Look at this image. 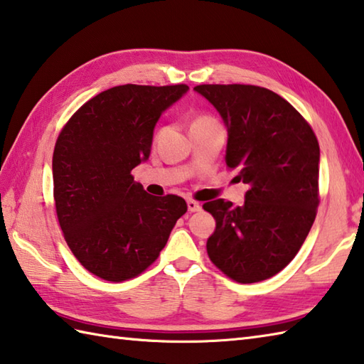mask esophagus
Instances as JSON below:
<instances>
[{
	"instance_id": "esophagus-1",
	"label": "esophagus",
	"mask_w": 364,
	"mask_h": 364,
	"mask_svg": "<svg viewBox=\"0 0 364 364\" xmlns=\"http://www.w3.org/2000/svg\"><path fill=\"white\" fill-rule=\"evenodd\" d=\"M200 208H202V205L198 203V202H196V200H188V210H189L191 213L198 211Z\"/></svg>"
}]
</instances>
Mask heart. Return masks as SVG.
<instances>
[{"mask_svg": "<svg viewBox=\"0 0 364 364\" xmlns=\"http://www.w3.org/2000/svg\"><path fill=\"white\" fill-rule=\"evenodd\" d=\"M206 121H215V119H213L211 117H206V115H203V117H198L196 121H194V123H192V124H198V123H206Z\"/></svg>", "mask_w": 364, "mask_h": 364, "instance_id": "b5f03b06", "label": "heart"}]
</instances>
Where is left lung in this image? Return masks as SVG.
Here are the masks:
<instances>
[{
    "label": "left lung",
    "instance_id": "obj_1",
    "mask_svg": "<svg viewBox=\"0 0 364 364\" xmlns=\"http://www.w3.org/2000/svg\"><path fill=\"white\" fill-rule=\"evenodd\" d=\"M229 132L225 164L246 183L245 203L211 200L216 219L206 241L210 260L230 279H269L300 251L318 206L320 148L301 113L255 85H197Z\"/></svg>",
    "mask_w": 364,
    "mask_h": 364
}]
</instances>
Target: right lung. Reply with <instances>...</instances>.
<instances>
[{
    "instance_id": "right-lung-1",
    "label": "right lung",
    "mask_w": 364,
    "mask_h": 364,
    "mask_svg": "<svg viewBox=\"0 0 364 364\" xmlns=\"http://www.w3.org/2000/svg\"><path fill=\"white\" fill-rule=\"evenodd\" d=\"M188 85H119L85 102L56 139L53 197L64 240L75 259L104 281L139 276L159 257L183 197L149 196L132 168L151 153L161 113Z\"/></svg>"
}]
</instances>
